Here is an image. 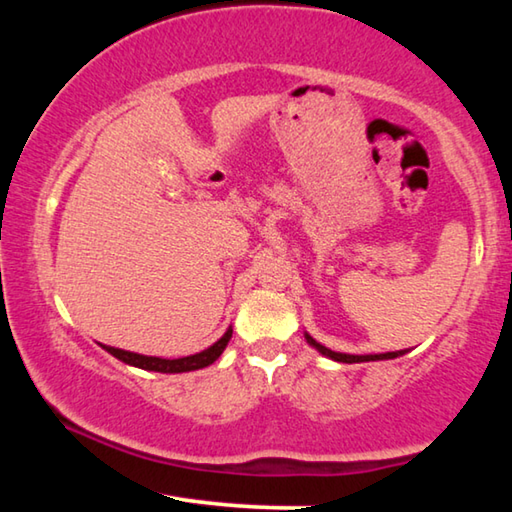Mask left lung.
Listing matches in <instances>:
<instances>
[{"label":"left lung","mask_w":512,"mask_h":512,"mask_svg":"<svg viewBox=\"0 0 512 512\" xmlns=\"http://www.w3.org/2000/svg\"><path fill=\"white\" fill-rule=\"evenodd\" d=\"M305 339H307V343H309V345H314V348H316L320 354H325V357L334 359V361H341V363H361V361H381V359H395V357H402V354L406 352V350H400V352H384V354H343V352H334V350L325 348V345L316 343L314 339H311L309 334H305Z\"/></svg>","instance_id":"1"}]
</instances>
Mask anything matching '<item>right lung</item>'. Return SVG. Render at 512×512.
I'll use <instances>...</instances> for the list:
<instances>
[{"instance_id": "right-lung-1", "label": "right lung", "mask_w": 512, "mask_h": 512, "mask_svg": "<svg viewBox=\"0 0 512 512\" xmlns=\"http://www.w3.org/2000/svg\"><path fill=\"white\" fill-rule=\"evenodd\" d=\"M232 339V329H228L219 341L210 348L198 352V354H189V357L183 359H160V357H146V354H137V352H128V350H119V348H110V345H101L103 350L110 352L112 357H117L119 361L128 363V366L142 368V370H153V372H189V370H198L214 363L221 357V352L225 350V345Z\"/></svg>"}]
</instances>
